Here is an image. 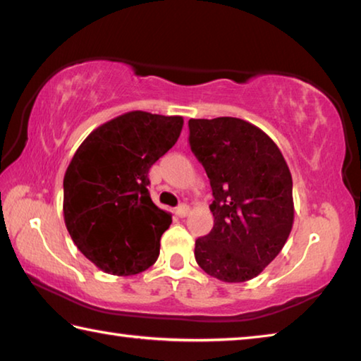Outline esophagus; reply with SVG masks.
Listing matches in <instances>:
<instances>
[{
  "instance_id": "1",
  "label": "esophagus",
  "mask_w": 361,
  "mask_h": 361,
  "mask_svg": "<svg viewBox=\"0 0 361 361\" xmlns=\"http://www.w3.org/2000/svg\"><path fill=\"white\" fill-rule=\"evenodd\" d=\"M175 213H176V215H178L180 218H185V216L189 215V207H188V205H180L178 209L175 210Z\"/></svg>"
}]
</instances>
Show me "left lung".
<instances>
[{
	"instance_id": "1",
	"label": "left lung",
	"mask_w": 361,
	"mask_h": 361,
	"mask_svg": "<svg viewBox=\"0 0 361 361\" xmlns=\"http://www.w3.org/2000/svg\"><path fill=\"white\" fill-rule=\"evenodd\" d=\"M189 145L215 197V223L195 240V261L221 282L252 280L282 252L295 219L282 151L259 127L239 118L189 119Z\"/></svg>"
}]
</instances>
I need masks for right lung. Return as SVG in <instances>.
I'll return each instance as SVG.
<instances>
[{"instance_id": "obj_1", "label": "right lung", "mask_w": 361, "mask_h": 361, "mask_svg": "<svg viewBox=\"0 0 361 361\" xmlns=\"http://www.w3.org/2000/svg\"><path fill=\"white\" fill-rule=\"evenodd\" d=\"M181 116L129 111L87 135L63 178V218L100 271L135 276L154 264L172 215L152 202L148 172L178 140Z\"/></svg>"}]
</instances>
